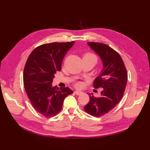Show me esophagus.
Listing matches in <instances>:
<instances>
[{"label":"esophagus","instance_id":"34e87169","mask_svg":"<svg viewBox=\"0 0 150 150\" xmlns=\"http://www.w3.org/2000/svg\"><path fill=\"white\" fill-rule=\"evenodd\" d=\"M74 93H75L76 95H79L82 94V91H75Z\"/></svg>","mask_w":150,"mask_h":150}]
</instances>
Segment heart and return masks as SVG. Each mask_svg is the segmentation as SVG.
Instances as JSON below:
<instances>
[{
  "instance_id": "obj_1",
  "label": "heart",
  "mask_w": 150,
  "mask_h": 150,
  "mask_svg": "<svg viewBox=\"0 0 150 150\" xmlns=\"http://www.w3.org/2000/svg\"><path fill=\"white\" fill-rule=\"evenodd\" d=\"M83 59H89V60H93V61L96 64V62H97V56L94 55L93 53H86L85 55H84ZM81 86V83H78L77 84V86L78 87H80Z\"/></svg>"
}]
</instances>
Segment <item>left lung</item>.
<instances>
[{
  "mask_svg": "<svg viewBox=\"0 0 150 150\" xmlns=\"http://www.w3.org/2000/svg\"><path fill=\"white\" fill-rule=\"evenodd\" d=\"M88 44L103 62V69L95 79L93 86L103 90L100 97L90 94V101L84 108L88 113L99 117L110 112L120 103L126 89L128 73L119 54L109 46L91 42Z\"/></svg>",
  "mask_w": 150,
  "mask_h": 150,
  "instance_id": "8db88e82",
  "label": "left lung"
}]
</instances>
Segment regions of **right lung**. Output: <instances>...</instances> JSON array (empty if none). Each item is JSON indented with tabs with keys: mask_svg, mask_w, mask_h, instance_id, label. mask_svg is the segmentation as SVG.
Wrapping results in <instances>:
<instances>
[{
	"mask_svg": "<svg viewBox=\"0 0 150 150\" xmlns=\"http://www.w3.org/2000/svg\"><path fill=\"white\" fill-rule=\"evenodd\" d=\"M75 42H53L38 46L30 55L24 67L23 80L26 94L34 109L46 117L61 110L64 98L73 93L69 88L52 86L57 71L61 70L63 58Z\"/></svg>",
	"mask_w": 150,
	"mask_h": 150,
	"instance_id": "1",
	"label": "right lung"
}]
</instances>
